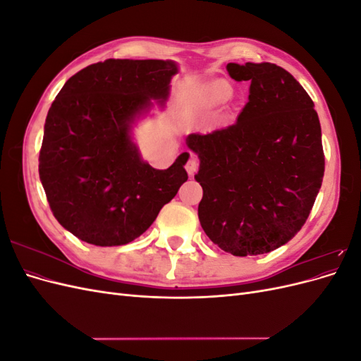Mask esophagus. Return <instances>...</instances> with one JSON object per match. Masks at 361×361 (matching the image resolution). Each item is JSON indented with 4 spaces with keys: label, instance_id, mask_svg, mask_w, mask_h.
I'll use <instances>...</instances> for the list:
<instances>
[{
    "label": "esophagus",
    "instance_id": "obj_1",
    "mask_svg": "<svg viewBox=\"0 0 361 361\" xmlns=\"http://www.w3.org/2000/svg\"><path fill=\"white\" fill-rule=\"evenodd\" d=\"M185 169H187V171H188V174H192L197 171V169H199V159L195 158V157H190V159H188V162H187V166H185Z\"/></svg>",
    "mask_w": 361,
    "mask_h": 361
}]
</instances>
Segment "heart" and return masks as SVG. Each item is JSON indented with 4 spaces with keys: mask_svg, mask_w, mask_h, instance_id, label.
I'll return each mask as SVG.
<instances>
[{
    "mask_svg": "<svg viewBox=\"0 0 361 361\" xmlns=\"http://www.w3.org/2000/svg\"><path fill=\"white\" fill-rule=\"evenodd\" d=\"M228 94H231V89H228L227 84L214 82L211 85H207L203 90L200 99L204 106H214L224 102L228 97Z\"/></svg>",
    "mask_w": 361,
    "mask_h": 361,
    "instance_id": "obj_1",
    "label": "heart"
}]
</instances>
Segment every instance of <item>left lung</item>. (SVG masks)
I'll list each match as a JSON object with an SVG mask.
<instances>
[{"label": "left lung", "mask_w": 361, "mask_h": 361, "mask_svg": "<svg viewBox=\"0 0 361 361\" xmlns=\"http://www.w3.org/2000/svg\"><path fill=\"white\" fill-rule=\"evenodd\" d=\"M235 81H250L236 122L211 134H190L200 159L195 180L199 220L226 253H269L300 232L324 178L321 123L302 85L272 63H228Z\"/></svg>", "instance_id": "left-lung-1"}]
</instances>
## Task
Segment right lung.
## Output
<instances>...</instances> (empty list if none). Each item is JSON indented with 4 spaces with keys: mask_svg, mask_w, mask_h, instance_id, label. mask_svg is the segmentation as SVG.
<instances>
[{
    "mask_svg": "<svg viewBox=\"0 0 361 361\" xmlns=\"http://www.w3.org/2000/svg\"><path fill=\"white\" fill-rule=\"evenodd\" d=\"M178 71L171 60L110 59L71 76L52 102L39 176L54 216L81 241H134L187 182L188 152L157 170L133 141L135 120L152 101L166 104Z\"/></svg>",
    "mask_w": 361,
    "mask_h": 361,
    "instance_id": "add662e5",
    "label": "right lung"
}]
</instances>
